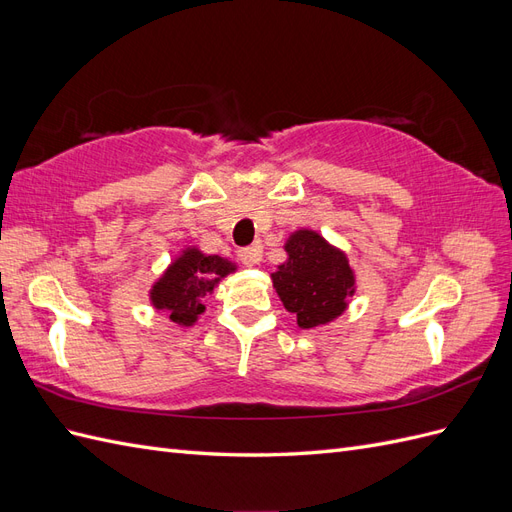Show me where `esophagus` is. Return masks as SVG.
<instances>
[{
    "label": "esophagus",
    "instance_id": "obj_1",
    "mask_svg": "<svg viewBox=\"0 0 512 512\" xmlns=\"http://www.w3.org/2000/svg\"><path fill=\"white\" fill-rule=\"evenodd\" d=\"M239 260L245 267H254L262 260V247L260 245H250V247H241L239 250Z\"/></svg>",
    "mask_w": 512,
    "mask_h": 512
}]
</instances>
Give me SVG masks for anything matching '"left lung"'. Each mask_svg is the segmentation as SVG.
I'll list each match as a JSON object with an SVG mask.
<instances>
[{
    "mask_svg": "<svg viewBox=\"0 0 512 512\" xmlns=\"http://www.w3.org/2000/svg\"><path fill=\"white\" fill-rule=\"evenodd\" d=\"M288 260L277 267L273 288L301 329L335 320L354 292L348 258L314 230H297L286 243Z\"/></svg>",
    "mask_w": 512,
    "mask_h": 512,
    "instance_id": "1",
    "label": "left lung"
}]
</instances>
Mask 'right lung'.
Returning a JSON list of instances; mask_svg holds the SVG:
<instances>
[{
    "instance_id": "add662e5",
    "label": "right lung",
    "mask_w": 512,
    "mask_h": 512,
    "mask_svg": "<svg viewBox=\"0 0 512 512\" xmlns=\"http://www.w3.org/2000/svg\"><path fill=\"white\" fill-rule=\"evenodd\" d=\"M230 271L235 265L220 256L185 250L153 286V307L164 309L181 327H190L205 312L203 299Z\"/></svg>"
}]
</instances>
